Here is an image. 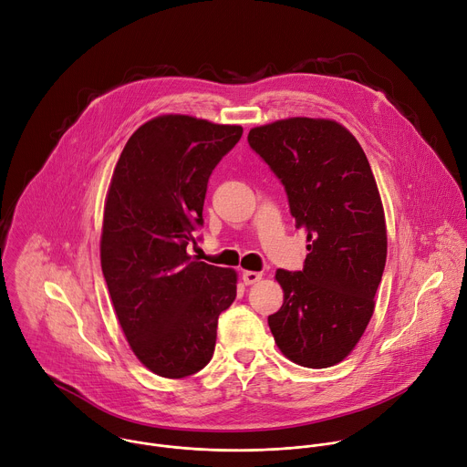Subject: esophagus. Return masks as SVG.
I'll use <instances>...</instances> for the list:
<instances>
[{"label":"esophagus","instance_id":"1","mask_svg":"<svg viewBox=\"0 0 467 467\" xmlns=\"http://www.w3.org/2000/svg\"><path fill=\"white\" fill-rule=\"evenodd\" d=\"M262 279V274H256V272H244L242 274V281L249 286V285H254Z\"/></svg>","mask_w":467,"mask_h":467}]
</instances>
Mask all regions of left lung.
Returning <instances> with one entry per match:
<instances>
[{
    "label": "left lung",
    "mask_w": 467,
    "mask_h": 467,
    "mask_svg": "<svg viewBox=\"0 0 467 467\" xmlns=\"http://www.w3.org/2000/svg\"><path fill=\"white\" fill-rule=\"evenodd\" d=\"M251 150L283 182L306 231L301 272L277 270L283 306L268 317L277 348L303 368H330L373 316L386 264V223L368 157L332 119L288 118L249 130Z\"/></svg>",
    "instance_id": "8db88e82"
}]
</instances>
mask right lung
Instances as JSON below:
<instances>
[{"instance_id":"add662e5","label":"right lung","mask_w":467,"mask_h":467,"mask_svg":"<svg viewBox=\"0 0 467 467\" xmlns=\"http://www.w3.org/2000/svg\"><path fill=\"white\" fill-rule=\"evenodd\" d=\"M242 132L240 125L159 116L132 132L112 173L103 277L132 353L166 379L211 362L218 317L236 297V272L199 262L186 247L203 227L209 177Z\"/></svg>"}]
</instances>
